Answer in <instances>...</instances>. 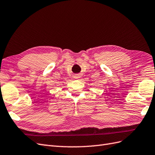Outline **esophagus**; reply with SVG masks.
Returning <instances> with one entry per match:
<instances>
[{
    "mask_svg": "<svg viewBox=\"0 0 155 155\" xmlns=\"http://www.w3.org/2000/svg\"><path fill=\"white\" fill-rule=\"evenodd\" d=\"M80 77H81V75L80 74H76V76H74V78L75 79H79Z\"/></svg>",
    "mask_w": 155,
    "mask_h": 155,
    "instance_id": "esophagus-1",
    "label": "esophagus"
}]
</instances>
